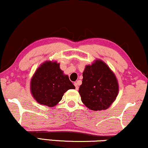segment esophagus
<instances>
[{
	"label": "esophagus",
	"mask_w": 148,
	"mask_h": 148,
	"mask_svg": "<svg viewBox=\"0 0 148 148\" xmlns=\"http://www.w3.org/2000/svg\"><path fill=\"white\" fill-rule=\"evenodd\" d=\"M74 86H75V87H76V90H78V82H75V83H74Z\"/></svg>",
	"instance_id": "34e87169"
}]
</instances>
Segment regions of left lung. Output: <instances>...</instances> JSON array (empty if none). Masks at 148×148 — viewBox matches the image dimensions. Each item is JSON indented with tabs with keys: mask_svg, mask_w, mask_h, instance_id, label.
I'll list each match as a JSON object with an SVG mask.
<instances>
[{
	"mask_svg": "<svg viewBox=\"0 0 148 148\" xmlns=\"http://www.w3.org/2000/svg\"><path fill=\"white\" fill-rule=\"evenodd\" d=\"M79 93L83 103L93 111L109 107L118 94V83L115 74L106 63L97 60L87 65L83 73Z\"/></svg>",
	"mask_w": 148,
	"mask_h": 148,
	"instance_id": "obj_1",
	"label": "left lung"
}]
</instances>
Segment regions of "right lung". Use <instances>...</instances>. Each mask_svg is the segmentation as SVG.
I'll return each instance as SVG.
<instances>
[{"label":"right lung","instance_id":"add662e5","mask_svg":"<svg viewBox=\"0 0 148 148\" xmlns=\"http://www.w3.org/2000/svg\"><path fill=\"white\" fill-rule=\"evenodd\" d=\"M75 89L59 68V63L47 61L36 70L31 81L33 96L40 104L54 106L60 102L65 92Z\"/></svg>","mask_w":148,"mask_h":148}]
</instances>
